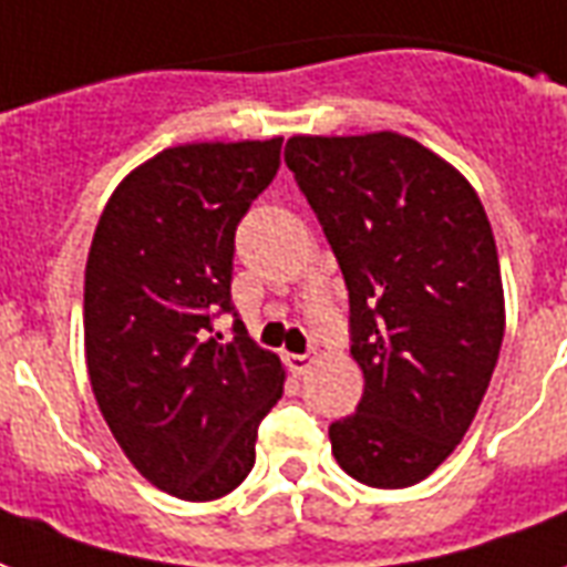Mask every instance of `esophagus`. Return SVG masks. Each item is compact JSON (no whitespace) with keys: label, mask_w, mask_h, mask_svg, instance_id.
Listing matches in <instances>:
<instances>
[{"label":"esophagus","mask_w":567,"mask_h":567,"mask_svg":"<svg viewBox=\"0 0 567 567\" xmlns=\"http://www.w3.org/2000/svg\"><path fill=\"white\" fill-rule=\"evenodd\" d=\"M285 363H288V369L295 375H306L312 369V363H316V358L312 354H285Z\"/></svg>","instance_id":"1"}]
</instances>
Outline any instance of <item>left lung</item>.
<instances>
[{
  "label": "left lung",
  "mask_w": 567,
  "mask_h": 567,
  "mask_svg": "<svg viewBox=\"0 0 567 567\" xmlns=\"http://www.w3.org/2000/svg\"><path fill=\"white\" fill-rule=\"evenodd\" d=\"M285 165L348 288L363 396L330 423L337 463L367 486L433 475L463 442L505 337L493 228L463 174L396 132L297 134Z\"/></svg>",
  "instance_id": "8db88e82"
}]
</instances>
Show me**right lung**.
<instances>
[{"label":"right lung","mask_w":567,"mask_h":567,"mask_svg":"<svg viewBox=\"0 0 567 567\" xmlns=\"http://www.w3.org/2000/svg\"><path fill=\"white\" fill-rule=\"evenodd\" d=\"M282 137L186 144L144 162L107 200L83 285L92 393L134 468L209 502L255 465L282 363L249 339L234 300V237L279 171ZM234 315L231 337L215 318Z\"/></svg>","instance_id":"1"}]
</instances>
